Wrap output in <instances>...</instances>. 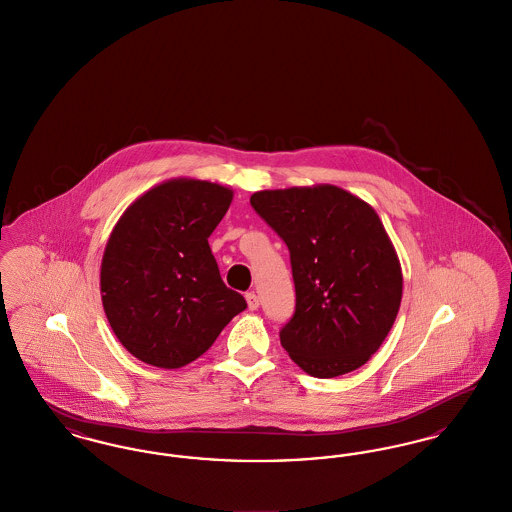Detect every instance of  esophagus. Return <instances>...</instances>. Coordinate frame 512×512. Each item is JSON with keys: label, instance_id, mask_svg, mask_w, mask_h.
Here are the masks:
<instances>
[{"label": "esophagus", "instance_id": "34e87169", "mask_svg": "<svg viewBox=\"0 0 512 512\" xmlns=\"http://www.w3.org/2000/svg\"><path fill=\"white\" fill-rule=\"evenodd\" d=\"M245 301H247V309H249V311H257V309H259V297H257L255 293H247V295H245Z\"/></svg>", "mask_w": 512, "mask_h": 512}]
</instances>
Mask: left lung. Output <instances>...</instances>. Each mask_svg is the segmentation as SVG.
<instances>
[{"label": "left lung", "mask_w": 512, "mask_h": 512, "mask_svg": "<svg viewBox=\"0 0 512 512\" xmlns=\"http://www.w3.org/2000/svg\"><path fill=\"white\" fill-rule=\"evenodd\" d=\"M251 205L290 249L295 315L280 341L293 363L315 378L361 368L403 297L401 263L374 207L334 184L261 190Z\"/></svg>", "instance_id": "obj_1"}]
</instances>
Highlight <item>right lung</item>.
Listing matches in <instances>:
<instances>
[{
    "label": "right lung",
    "instance_id": "add662e5",
    "mask_svg": "<svg viewBox=\"0 0 512 512\" xmlns=\"http://www.w3.org/2000/svg\"><path fill=\"white\" fill-rule=\"evenodd\" d=\"M232 197L217 182L171 178L138 195L113 226L101 303L115 336L142 363L190 365L247 307L224 286L207 242Z\"/></svg>",
    "mask_w": 512,
    "mask_h": 512
}]
</instances>
